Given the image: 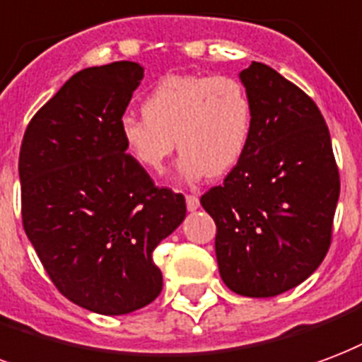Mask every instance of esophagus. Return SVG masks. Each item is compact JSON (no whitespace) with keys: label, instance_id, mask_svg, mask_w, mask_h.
Segmentation results:
<instances>
[{"label":"esophagus","instance_id":"34e87169","mask_svg":"<svg viewBox=\"0 0 362 362\" xmlns=\"http://www.w3.org/2000/svg\"><path fill=\"white\" fill-rule=\"evenodd\" d=\"M186 207H188L189 213H194L199 209V197L197 195H186Z\"/></svg>","mask_w":362,"mask_h":362}]
</instances>
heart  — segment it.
Masks as SVG:
<instances>
[{
	"mask_svg": "<svg viewBox=\"0 0 362 362\" xmlns=\"http://www.w3.org/2000/svg\"><path fill=\"white\" fill-rule=\"evenodd\" d=\"M141 113L124 115L119 122L128 157L147 173L160 174L178 146L182 155L176 168L186 182L234 168L253 130L247 90L224 74L167 76L147 93Z\"/></svg>",
	"mask_w": 362,
	"mask_h": 362,
	"instance_id": "obj_1",
	"label": "heart"
}]
</instances>
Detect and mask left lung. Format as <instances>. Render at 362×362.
Masks as SVG:
<instances>
[{
  "mask_svg": "<svg viewBox=\"0 0 362 362\" xmlns=\"http://www.w3.org/2000/svg\"><path fill=\"white\" fill-rule=\"evenodd\" d=\"M240 80L253 107L251 140L202 205L216 224L222 282L240 296L274 297L328 253L339 173L324 117L303 90L255 61Z\"/></svg>",
  "mask_w": 362,
  "mask_h": 362,
  "instance_id": "left-lung-1",
  "label": "left lung"
}]
</instances>
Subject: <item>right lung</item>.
Returning a JSON list of instances; mask_svg holds the SVG:
<instances>
[{"mask_svg":"<svg viewBox=\"0 0 362 362\" xmlns=\"http://www.w3.org/2000/svg\"><path fill=\"white\" fill-rule=\"evenodd\" d=\"M144 78L132 61L90 66L34 115L18 155L23 226L66 299L128 315L163 290L153 249L186 218L122 146L119 122Z\"/></svg>","mask_w":362,"mask_h":362,"instance_id":"right-lung-1","label":"right lung"}]
</instances>
